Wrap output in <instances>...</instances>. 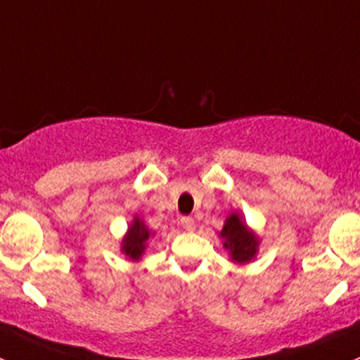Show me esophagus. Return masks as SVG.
<instances>
[{"label": "esophagus", "instance_id": "1", "mask_svg": "<svg viewBox=\"0 0 360 360\" xmlns=\"http://www.w3.org/2000/svg\"><path fill=\"white\" fill-rule=\"evenodd\" d=\"M180 224H181V227L185 229V231H194V227H195V221H194V218L192 217H181L180 218Z\"/></svg>", "mask_w": 360, "mask_h": 360}]
</instances>
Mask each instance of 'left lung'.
<instances>
[{
    "mask_svg": "<svg viewBox=\"0 0 360 360\" xmlns=\"http://www.w3.org/2000/svg\"><path fill=\"white\" fill-rule=\"evenodd\" d=\"M220 236L225 239L224 246L231 251L232 260L244 263L250 262L257 255L258 239L237 214H231L225 220L224 231Z\"/></svg>",
    "mask_w": 360,
    "mask_h": 360,
    "instance_id": "obj_1",
    "label": "left lung"
}]
</instances>
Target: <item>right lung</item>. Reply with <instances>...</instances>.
Wrapping results in <instances>:
<instances>
[{
  "instance_id": "1",
  "label": "right lung",
  "mask_w": 360,
  "mask_h": 360,
  "mask_svg": "<svg viewBox=\"0 0 360 360\" xmlns=\"http://www.w3.org/2000/svg\"><path fill=\"white\" fill-rule=\"evenodd\" d=\"M149 229L143 225L142 220L135 218L123 240V251L129 258H133V260H139L142 257L143 250H146V243L149 239Z\"/></svg>"
}]
</instances>
